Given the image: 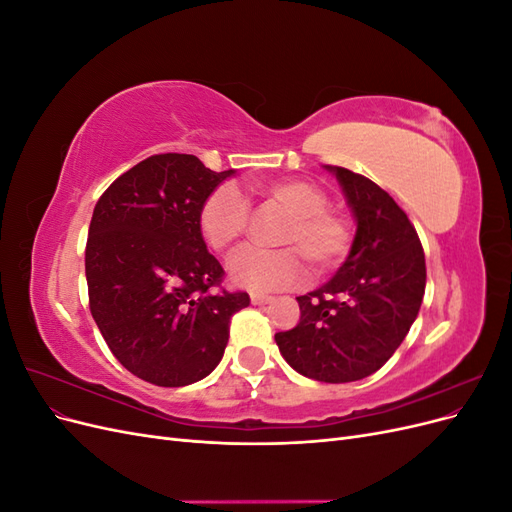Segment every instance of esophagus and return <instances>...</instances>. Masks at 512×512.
I'll return each mask as SVG.
<instances>
[{
	"instance_id": "esophagus-1",
	"label": "esophagus",
	"mask_w": 512,
	"mask_h": 512,
	"mask_svg": "<svg viewBox=\"0 0 512 512\" xmlns=\"http://www.w3.org/2000/svg\"><path fill=\"white\" fill-rule=\"evenodd\" d=\"M250 299L254 305H267L273 301V297H269V294H260V292H252Z\"/></svg>"
}]
</instances>
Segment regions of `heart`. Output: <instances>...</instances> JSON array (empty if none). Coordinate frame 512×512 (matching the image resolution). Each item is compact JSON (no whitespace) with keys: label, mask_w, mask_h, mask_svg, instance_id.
<instances>
[{"label":"heart","mask_w":512,"mask_h":512,"mask_svg":"<svg viewBox=\"0 0 512 512\" xmlns=\"http://www.w3.org/2000/svg\"><path fill=\"white\" fill-rule=\"evenodd\" d=\"M260 192L284 213L288 222L277 235L280 250L250 247L230 262V280L256 292L282 290L305 280L303 257L316 271H329L350 250L352 228L342 215L327 209V192L305 179H277L260 185ZM200 232L218 252H230L250 226V205L232 185H220L200 207Z\"/></svg>","instance_id":"heart-1"}]
</instances>
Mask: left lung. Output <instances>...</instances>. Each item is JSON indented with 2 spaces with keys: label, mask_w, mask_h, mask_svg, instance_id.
<instances>
[{
  "label": "left lung",
  "mask_w": 512,
  "mask_h": 512,
  "mask_svg": "<svg viewBox=\"0 0 512 512\" xmlns=\"http://www.w3.org/2000/svg\"><path fill=\"white\" fill-rule=\"evenodd\" d=\"M335 175L356 222L344 265L297 297L301 318L275 333L286 363L320 382H354L378 371L404 342L425 294V254L408 215L380 185L342 166Z\"/></svg>",
  "instance_id": "left-lung-1"
}]
</instances>
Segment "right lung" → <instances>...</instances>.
Instances as JSON below:
<instances>
[{"label":"right lung","instance_id":"1","mask_svg":"<svg viewBox=\"0 0 512 512\" xmlns=\"http://www.w3.org/2000/svg\"><path fill=\"white\" fill-rule=\"evenodd\" d=\"M235 168L160 153L111 183L89 224V309L115 359L158 386H188L218 367L247 292H215L224 269L200 232V207Z\"/></svg>","mask_w":512,"mask_h":512}]
</instances>
